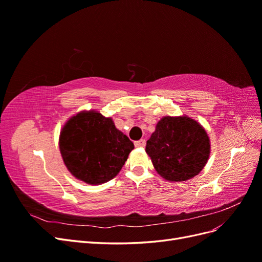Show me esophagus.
<instances>
[{"mask_svg": "<svg viewBox=\"0 0 262 262\" xmlns=\"http://www.w3.org/2000/svg\"><path fill=\"white\" fill-rule=\"evenodd\" d=\"M146 144V141L144 139H141L140 141H137L136 143H134V145H136L137 147H144Z\"/></svg>", "mask_w": 262, "mask_h": 262, "instance_id": "esophagus-1", "label": "esophagus"}]
</instances>
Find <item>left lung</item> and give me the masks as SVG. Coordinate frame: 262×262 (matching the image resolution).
I'll return each mask as SVG.
<instances>
[{
  "label": "left lung",
  "instance_id": "left-lung-1",
  "mask_svg": "<svg viewBox=\"0 0 262 262\" xmlns=\"http://www.w3.org/2000/svg\"><path fill=\"white\" fill-rule=\"evenodd\" d=\"M210 149L207 131L187 116L163 117L145 147L157 173L172 182L196 176L207 164Z\"/></svg>",
  "mask_w": 262,
  "mask_h": 262
}]
</instances>
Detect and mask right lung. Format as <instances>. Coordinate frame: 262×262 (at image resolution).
I'll return each instance as SVG.
<instances>
[{"mask_svg":"<svg viewBox=\"0 0 262 262\" xmlns=\"http://www.w3.org/2000/svg\"><path fill=\"white\" fill-rule=\"evenodd\" d=\"M67 168L78 180L100 185L115 178L134 148L112 118L90 110L70 118L59 139Z\"/></svg>","mask_w":262,"mask_h":262,"instance_id":"1","label":"right lung"}]
</instances>
